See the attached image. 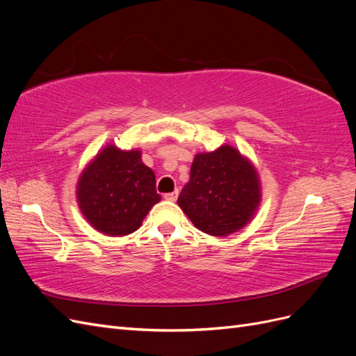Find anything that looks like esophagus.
<instances>
[{"label":"esophagus","instance_id":"esophagus-1","mask_svg":"<svg viewBox=\"0 0 356 356\" xmlns=\"http://www.w3.org/2000/svg\"><path fill=\"white\" fill-rule=\"evenodd\" d=\"M166 200H170V202H175L177 197H178V190L172 191V193H166V195L163 196Z\"/></svg>","mask_w":356,"mask_h":356}]
</instances>
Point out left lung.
I'll use <instances>...</instances> for the list:
<instances>
[{"instance_id": "1", "label": "left lung", "mask_w": 356, "mask_h": 356, "mask_svg": "<svg viewBox=\"0 0 356 356\" xmlns=\"http://www.w3.org/2000/svg\"><path fill=\"white\" fill-rule=\"evenodd\" d=\"M260 202L257 169L232 145L196 154L190 181L178 197L190 221L211 236H229L243 229Z\"/></svg>"}]
</instances>
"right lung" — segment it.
<instances>
[{
    "label": "right lung",
    "mask_w": 356,
    "mask_h": 356,
    "mask_svg": "<svg viewBox=\"0 0 356 356\" xmlns=\"http://www.w3.org/2000/svg\"><path fill=\"white\" fill-rule=\"evenodd\" d=\"M154 172L139 149L123 152L110 144L90 161L77 182V203L93 229L106 236H126L141 227L156 203Z\"/></svg>",
    "instance_id": "add662e5"
}]
</instances>
